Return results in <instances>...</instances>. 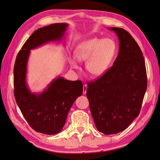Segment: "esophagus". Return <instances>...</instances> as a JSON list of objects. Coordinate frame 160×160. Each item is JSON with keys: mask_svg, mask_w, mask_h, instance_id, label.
Here are the masks:
<instances>
[{"mask_svg": "<svg viewBox=\"0 0 160 160\" xmlns=\"http://www.w3.org/2000/svg\"><path fill=\"white\" fill-rule=\"evenodd\" d=\"M87 88H88V85L86 84H84L83 86V94H85L87 93Z\"/></svg>", "mask_w": 160, "mask_h": 160, "instance_id": "34e87169", "label": "esophagus"}]
</instances>
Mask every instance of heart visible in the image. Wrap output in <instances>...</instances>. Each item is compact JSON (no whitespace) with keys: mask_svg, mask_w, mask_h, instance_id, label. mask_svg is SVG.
<instances>
[{"mask_svg":"<svg viewBox=\"0 0 160 160\" xmlns=\"http://www.w3.org/2000/svg\"><path fill=\"white\" fill-rule=\"evenodd\" d=\"M116 52V45L111 38H91L81 43L75 51L74 55L79 61H86V68L94 76L103 75L108 70ZM72 67L77 68L75 61L71 62Z\"/></svg>","mask_w":160,"mask_h":160,"instance_id":"heart-1","label":"heart"}]
</instances>
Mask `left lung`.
Masks as SVG:
<instances>
[{
	"mask_svg": "<svg viewBox=\"0 0 160 160\" xmlns=\"http://www.w3.org/2000/svg\"><path fill=\"white\" fill-rule=\"evenodd\" d=\"M119 42L113 66L88 82L87 97L95 126L105 135L122 132L139 114L147 89V72L142 50L122 28L113 27Z\"/></svg>",
	"mask_w": 160,
	"mask_h": 160,
	"instance_id": "8db88e82",
	"label": "left lung"
}]
</instances>
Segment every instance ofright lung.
Wrapping results in <instances>:
<instances>
[{"label":"right lung","instance_id":"add662e5","mask_svg":"<svg viewBox=\"0 0 160 160\" xmlns=\"http://www.w3.org/2000/svg\"><path fill=\"white\" fill-rule=\"evenodd\" d=\"M67 26L66 23H54L36 30L18 52L14 66V95L18 108L35 132L47 135L62 130L71 106L83 93V83L58 77L41 93H31L26 83L27 62L31 49L61 41Z\"/></svg>","mask_w":160,"mask_h":160}]
</instances>
